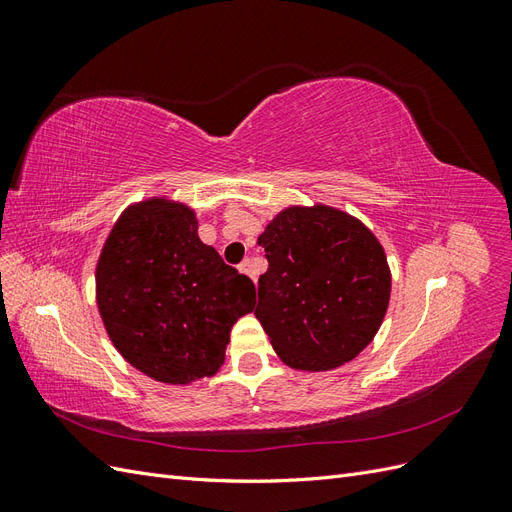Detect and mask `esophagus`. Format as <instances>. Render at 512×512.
<instances>
[{
    "label": "esophagus",
    "mask_w": 512,
    "mask_h": 512,
    "mask_svg": "<svg viewBox=\"0 0 512 512\" xmlns=\"http://www.w3.org/2000/svg\"><path fill=\"white\" fill-rule=\"evenodd\" d=\"M239 271L241 273H245V275H250L252 280H256V275H254V267H252V260L250 258H245L241 265H239Z\"/></svg>",
    "instance_id": "esophagus-1"
}]
</instances>
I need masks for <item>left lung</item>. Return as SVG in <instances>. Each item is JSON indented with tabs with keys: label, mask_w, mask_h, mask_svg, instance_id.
Returning <instances> with one entry per match:
<instances>
[{
	"label": "left lung",
	"mask_w": 512,
	"mask_h": 512,
	"mask_svg": "<svg viewBox=\"0 0 512 512\" xmlns=\"http://www.w3.org/2000/svg\"><path fill=\"white\" fill-rule=\"evenodd\" d=\"M258 245L269 269L258 280L254 314L288 367L335 369L376 337L391 299V269L361 220L327 205L288 207Z\"/></svg>",
	"instance_id": "1"
}]
</instances>
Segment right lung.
<instances>
[{
  "label": "right lung",
  "instance_id": "right-lung-1",
  "mask_svg": "<svg viewBox=\"0 0 512 512\" xmlns=\"http://www.w3.org/2000/svg\"><path fill=\"white\" fill-rule=\"evenodd\" d=\"M96 301L132 367L190 384L222 367L232 324L254 312L256 288L198 239L194 209L153 196L123 211L106 237Z\"/></svg>",
  "mask_w": 512,
  "mask_h": 512
}]
</instances>
